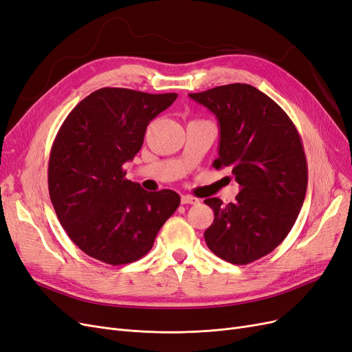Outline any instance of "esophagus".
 Here are the masks:
<instances>
[{
	"label": "esophagus",
	"instance_id": "esophagus-1",
	"mask_svg": "<svg viewBox=\"0 0 352 352\" xmlns=\"http://www.w3.org/2000/svg\"><path fill=\"white\" fill-rule=\"evenodd\" d=\"M198 202H199V199L195 198V197H192V195H184V197H182V204L195 205V204H198Z\"/></svg>",
	"mask_w": 352,
	"mask_h": 352
}]
</instances>
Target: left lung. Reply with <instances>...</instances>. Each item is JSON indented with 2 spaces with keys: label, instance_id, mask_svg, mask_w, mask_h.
Wrapping results in <instances>:
<instances>
[{
  "label": "left lung",
  "instance_id": "obj_1",
  "mask_svg": "<svg viewBox=\"0 0 352 352\" xmlns=\"http://www.w3.org/2000/svg\"><path fill=\"white\" fill-rule=\"evenodd\" d=\"M189 98L215 115L220 145L215 168L230 167L240 186L234 202H204L214 221L205 230L218 258L246 265L271 253L293 228L307 189V162L292 119L249 84H227Z\"/></svg>",
  "mask_w": 352,
  "mask_h": 352
}]
</instances>
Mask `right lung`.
Returning <instances> with one entry per match:
<instances>
[{
  "mask_svg": "<svg viewBox=\"0 0 352 352\" xmlns=\"http://www.w3.org/2000/svg\"><path fill=\"white\" fill-rule=\"evenodd\" d=\"M176 98L104 87L82 99L59 128L47 168L50 197L60 226L89 256L109 265L138 261L177 210L176 192L144 190L122 168L141 150L148 124Z\"/></svg>",
  "mask_w": 352,
  "mask_h": 352,
  "instance_id": "obj_1",
  "label": "right lung"
}]
</instances>
